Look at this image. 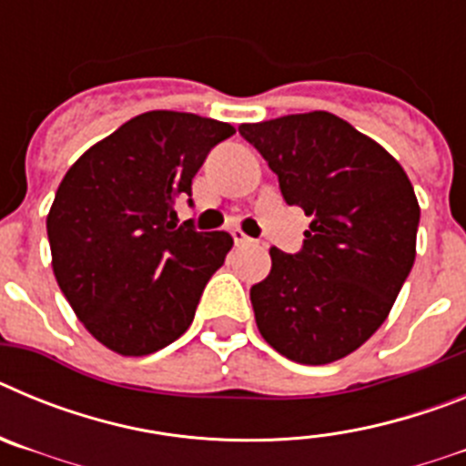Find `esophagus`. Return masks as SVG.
Returning <instances> with one entry per match:
<instances>
[{
    "label": "esophagus",
    "mask_w": 466,
    "mask_h": 466,
    "mask_svg": "<svg viewBox=\"0 0 466 466\" xmlns=\"http://www.w3.org/2000/svg\"><path fill=\"white\" fill-rule=\"evenodd\" d=\"M230 236H233V240H236V245H252V238L247 236V233H242L240 228H233L230 230Z\"/></svg>",
    "instance_id": "esophagus-1"
}]
</instances>
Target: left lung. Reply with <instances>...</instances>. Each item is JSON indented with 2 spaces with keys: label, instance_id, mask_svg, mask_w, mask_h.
Returning <instances> with one entry per match:
<instances>
[{
  "label": "left lung",
  "instance_id": "8db88e82",
  "mask_svg": "<svg viewBox=\"0 0 466 466\" xmlns=\"http://www.w3.org/2000/svg\"><path fill=\"white\" fill-rule=\"evenodd\" d=\"M289 205L310 217L303 249L270 247L249 289L263 340L299 364H329L371 339L415 261L420 205L403 167L329 111L242 123Z\"/></svg>",
  "mask_w": 466,
  "mask_h": 466
}]
</instances>
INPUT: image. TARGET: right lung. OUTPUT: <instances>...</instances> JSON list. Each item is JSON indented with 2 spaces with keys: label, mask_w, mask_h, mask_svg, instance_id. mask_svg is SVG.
<instances>
[{
  "label": "right lung",
  "mask_w": 466,
  "mask_h": 466,
  "mask_svg": "<svg viewBox=\"0 0 466 466\" xmlns=\"http://www.w3.org/2000/svg\"><path fill=\"white\" fill-rule=\"evenodd\" d=\"M233 133L214 118L147 111L93 144L57 187L46 217L53 273L90 336L116 355H151L191 327L233 238L177 226L175 205Z\"/></svg>",
  "instance_id": "obj_1"
}]
</instances>
